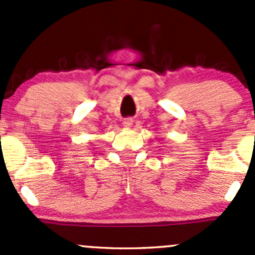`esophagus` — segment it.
<instances>
[{
  "label": "esophagus",
  "mask_w": 255,
  "mask_h": 255,
  "mask_svg": "<svg viewBox=\"0 0 255 255\" xmlns=\"http://www.w3.org/2000/svg\"><path fill=\"white\" fill-rule=\"evenodd\" d=\"M123 126L126 128H130L133 126V118H125L123 120Z\"/></svg>",
  "instance_id": "obj_1"
}]
</instances>
